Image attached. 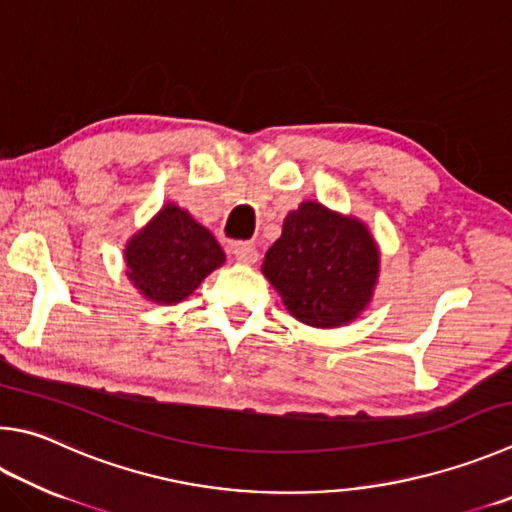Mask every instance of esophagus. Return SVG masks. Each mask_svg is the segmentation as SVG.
I'll use <instances>...</instances> for the list:
<instances>
[{"instance_id": "1", "label": "esophagus", "mask_w": 512, "mask_h": 512, "mask_svg": "<svg viewBox=\"0 0 512 512\" xmlns=\"http://www.w3.org/2000/svg\"><path fill=\"white\" fill-rule=\"evenodd\" d=\"M232 255H235V259L239 264H255L259 259V253L257 248L253 244H248V241H239V244H235V248H232Z\"/></svg>"}]
</instances>
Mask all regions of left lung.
<instances>
[{
	"label": "left lung",
	"instance_id": "1",
	"mask_svg": "<svg viewBox=\"0 0 512 512\" xmlns=\"http://www.w3.org/2000/svg\"><path fill=\"white\" fill-rule=\"evenodd\" d=\"M262 273L295 320L336 329L360 318L374 297L380 248L365 221L302 201L284 217Z\"/></svg>",
	"mask_w": 512,
	"mask_h": 512
}]
</instances>
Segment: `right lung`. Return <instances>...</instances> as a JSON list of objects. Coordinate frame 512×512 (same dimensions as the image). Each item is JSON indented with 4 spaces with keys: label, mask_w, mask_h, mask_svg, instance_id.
Segmentation results:
<instances>
[{
    "label": "right lung",
    "mask_w": 512,
    "mask_h": 512,
    "mask_svg": "<svg viewBox=\"0 0 512 512\" xmlns=\"http://www.w3.org/2000/svg\"><path fill=\"white\" fill-rule=\"evenodd\" d=\"M127 277L145 300L176 304L224 266L226 253L188 210L165 203L147 224L134 232L123 250Z\"/></svg>",
    "instance_id": "obj_1"
}]
</instances>
